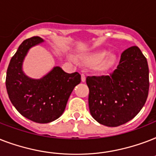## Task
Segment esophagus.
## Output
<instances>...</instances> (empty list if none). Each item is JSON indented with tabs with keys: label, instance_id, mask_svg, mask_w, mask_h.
<instances>
[{
	"label": "esophagus",
	"instance_id": "obj_1",
	"mask_svg": "<svg viewBox=\"0 0 156 156\" xmlns=\"http://www.w3.org/2000/svg\"><path fill=\"white\" fill-rule=\"evenodd\" d=\"M81 77H82V82H83V83H84V82L86 81V75L84 74V73H82Z\"/></svg>",
	"mask_w": 156,
	"mask_h": 156
}]
</instances>
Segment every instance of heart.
I'll list each match as a JSON object with an SVG mask.
<instances>
[{"mask_svg": "<svg viewBox=\"0 0 156 156\" xmlns=\"http://www.w3.org/2000/svg\"><path fill=\"white\" fill-rule=\"evenodd\" d=\"M107 55V52L105 50H99L96 52H91L89 53L86 56H83L82 57L83 62L87 65H90V66H94V65L99 64V69L100 70H106L111 66L114 61V56L112 54H109L106 57H105ZM73 59V58H71Z\"/></svg>", "mask_w": 156, "mask_h": 156, "instance_id": "obj_1", "label": "heart"}]
</instances>
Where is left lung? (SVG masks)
Segmentation results:
<instances>
[{
	"instance_id": "obj_1",
	"label": "left lung",
	"mask_w": 156,
	"mask_h": 156,
	"mask_svg": "<svg viewBox=\"0 0 156 156\" xmlns=\"http://www.w3.org/2000/svg\"><path fill=\"white\" fill-rule=\"evenodd\" d=\"M89 109L95 121L116 127L128 122L144 106L149 91L147 59L137 46L125 50L108 75L88 76Z\"/></svg>"
}]
</instances>
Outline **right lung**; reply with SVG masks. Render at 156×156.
I'll use <instances>...</instances> for the list:
<instances>
[{"label":"right lung","instance_id":"add662e5","mask_svg":"<svg viewBox=\"0 0 156 156\" xmlns=\"http://www.w3.org/2000/svg\"><path fill=\"white\" fill-rule=\"evenodd\" d=\"M44 40L34 36L24 40L11 58L6 73V90L18 112L36 123H48L62 115L69 95L81 82L78 72L66 73L56 66L40 79H33L23 71V63L30 48Z\"/></svg>","mask_w":156,"mask_h":156}]
</instances>
